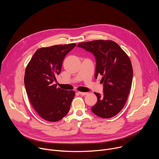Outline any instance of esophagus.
Instances as JSON below:
<instances>
[{
  "mask_svg": "<svg viewBox=\"0 0 159 159\" xmlns=\"http://www.w3.org/2000/svg\"><path fill=\"white\" fill-rule=\"evenodd\" d=\"M78 93L79 94H80L81 96H85V95L87 94V93H83V92H78Z\"/></svg>",
  "mask_w": 159,
  "mask_h": 159,
  "instance_id": "1",
  "label": "esophagus"
}]
</instances>
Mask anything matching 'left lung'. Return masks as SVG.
Returning a JSON list of instances; mask_svg holds the SVG:
<instances>
[{"mask_svg":"<svg viewBox=\"0 0 159 159\" xmlns=\"http://www.w3.org/2000/svg\"><path fill=\"white\" fill-rule=\"evenodd\" d=\"M77 46L94 54L96 60L95 78L102 76L103 95L94 93L97 103L91 108L102 118L115 116L123 108L131 87L133 68L127 54L111 40L80 43Z\"/></svg>","mask_w":159,"mask_h":159,"instance_id":"8db88e82","label":"left lung"}]
</instances>
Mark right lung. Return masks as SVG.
Here are the masks:
<instances>
[{
  "mask_svg": "<svg viewBox=\"0 0 159 159\" xmlns=\"http://www.w3.org/2000/svg\"><path fill=\"white\" fill-rule=\"evenodd\" d=\"M75 43L41 48L28 63L25 84L30 101L44 120L56 122L66 115L75 96L73 90H66L53 84L59 75L63 60Z\"/></svg>",
  "mask_w": 159,
  "mask_h": 159,
  "instance_id": "right-lung-1",
  "label": "right lung"
}]
</instances>
